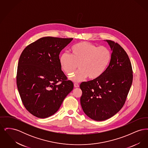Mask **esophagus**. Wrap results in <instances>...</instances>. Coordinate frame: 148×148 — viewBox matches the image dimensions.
I'll list each match as a JSON object with an SVG mask.
<instances>
[{
    "instance_id": "1",
    "label": "esophagus",
    "mask_w": 148,
    "mask_h": 148,
    "mask_svg": "<svg viewBox=\"0 0 148 148\" xmlns=\"http://www.w3.org/2000/svg\"><path fill=\"white\" fill-rule=\"evenodd\" d=\"M74 86L75 88H78V87L79 86V84H78L77 83H74Z\"/></svg>"
}]
</instances>
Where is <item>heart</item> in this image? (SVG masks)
<instances>
[{"instance_id":"obj_1","label":"heart","mask_w":148,"mask_h":148,"mask_svg":"<svg viewBox=\"0 0 148 148\" xmlns=\"http://www.w3.org/2000/svg\"><path fill=\"white\" fill-rule=\"evenodd\" d=\"M71 55L63 53L59 58L60 67L64 73L70 75L77 68L79 71L71 74L69 79L79 82L86 77L91 80L100 77L108 67L112 53L106 47H97L86 42H78L70 49Z\"/></svg>"}]
</instances>
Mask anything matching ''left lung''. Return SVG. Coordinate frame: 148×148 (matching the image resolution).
I'll return each instance as SVG.
<instances>
[{
    "label": "left lung",
    "instance_id": "obj_1",
    "mask_svg": "<svg viewBox=\"0 0 148 148\" xmlns=\"http://www.w3.org/2000/svg\"><path fill=\"white\" fill-rule=\"evenodd\" d=\"M105 41L112 51L108 67L100 77L80 85L82 108L88 117L96 121L108 119L119 111L133 82L132 64L126 51L116 42Z\"/></svg>",
    "mask_w": 148,
    "mask_h": 148
}]
</instances>
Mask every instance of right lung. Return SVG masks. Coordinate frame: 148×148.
I'll return each instance as SVG.
<instances>
[{"label": "right lung", "instance_id": "right-lung-1", "mask_svg": "<svg viewBox=\"0 0 148 148\" xmlns=\"http://www.w3.org/2000/svg\"><path fill=\"white\" fill-rule=\"evenodd\" d=\"M73 38L46 36L28 45L19 59L16 84L23 105L39 118L56 113L73 89L59 63L62 50Z\"/></svg>", "mask_w": 148, "mask_h": 148}]
</instances>
